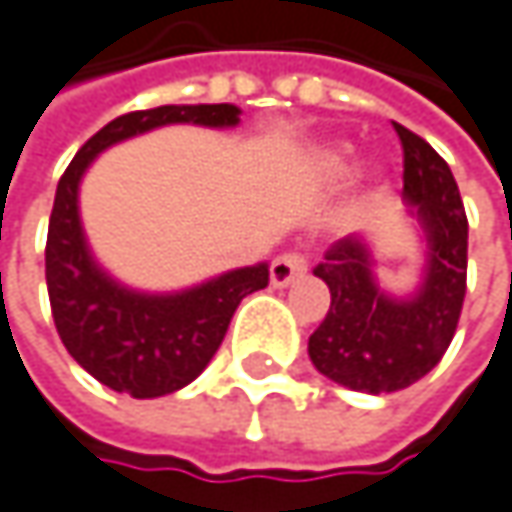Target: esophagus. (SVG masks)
I'll return each mask as SVG.
<instances>
[{
  "mask_svg": "<svg viewBox=\"0 0 512 512\" xmlns=\"http://www.w3.org/2000/svg\"><path fill=\"white\" fill-rule=\"evenodd\" d=\"M306 271H309V256L291 250V253H282V256L274 259V265H271V282L282 288V285H291L297 276H303Z\"/></svg>",
  "mask_w": 512,
  "mask_h": 512,
  "instance_id": "esophagus-1",
  "label": "esophagus"
}]
</instances>
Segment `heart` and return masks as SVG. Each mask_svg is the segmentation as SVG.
<instances>
[{
	"mask_svg": "<svg viewBox=\"0 0 512 512\" xmlns=\"http://www.w3.org/2000/svg\"><path fill=\"white\" fill-rule=\"evenodd\" d=\"M317 168H320L326 177H341V174H347L349 154L347 151H341V148H335V151H323V154L317 157Z\"/></svg>",
	"mask_w": 512,
	"mask_h": 512,
	"instance_id": "b5f03b06",
	"label": "heart"
}]
</instances>
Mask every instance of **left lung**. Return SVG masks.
Listing matches in <instances>:
<instances>
[{
    "instance_id": "left-lung-1",
    "label": "left lung",
    "mask_w": 512,
    "mask_h": 512,
    "mask_svg": "<svg viewBox=\"0 0 512 512\" xmlns=\"http://www.w3.org/2000/svg\"><path fill=\"white\" fill-rule=\"evenodd\" d=\"M402 142L405 198L428 233V268L414 300H390L376 288L358 236L338 238L314 276L332 303L311 332V364L332 382L361 393H393L431 373L457 332L466 297L469 221L449 163L414 130L393 122Z\"/></svg>"
}]
</instances>
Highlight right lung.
<instances>
[{
    "instance_id": "right-lung-1",
    "label": "right lung",
    "mask_w": 512,
    "mask_h": 512,
    "mask_svg": "<svg viewBox=\"0 0 512 512\" xmlns=\"http://www.w3.org/2000/svg\"><path fill=\"white\" fill-rule=\"evenodd\" d=\"M171 122L230 128L238 125V107L165 104L104 125L63 171L46 238V285L63 347L92 379L133 399L165 396L195 382L221 347L238 303L271 279L268 265H256L183 294L148 297L116 285L95 268L78 221L81 174L107 145Z\"/></svg>"
}]
</instances>
